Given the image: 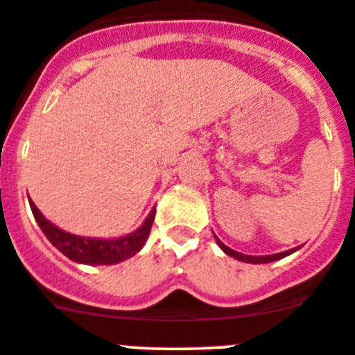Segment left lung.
Returning <instances> with one entry per match:
<instances>
[{"mask_svg": "<svg viewBox=\"0 0 355 355\" xmlns=\"http://www.w3.org/2000/svg\"><path fill=\"white\" fill-rule=\"evenodd\" d=\"M214 237H216V235H214ZM216 242H218L219 248H221L223 251L226 252V254L232 256V258L239 259V261H244V263H254V265H258V263H270V261H277V259L286 258V256L293 254V252L298 251V249H300V248H295V249H289V251L277 252V254H270V256H249V254H242V252L234 251V249H230V248H228V245L223 244V242L219 241L218 237H216Z\"/></svg>", "mask_w": 355, "mask_h": 355, "instance_id": "obj_1", "label": "left lung"}]
</instances>
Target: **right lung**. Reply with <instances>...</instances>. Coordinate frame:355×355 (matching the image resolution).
Segmentation results:
<instances>
[{
	"label": "right lung",
	"instance_id": "right-lung-1",
	"mask_svg": "<svg viewBox=\"0 0 355 355\" xmlns=\"http://www.w3.org/2000/svg\"><path fill=\"white\" fill-rule=\"evenodd\" d=\"M29 205H31L36 223L40 225L45 237L52 242L53 248L59 249L71 261L83 263V265H114V263L132 258L146 244L155 219L153 207L143 225L132 234L118 239H89L67 234V232L57 228L49 219H45V216L38 211L31 198H29Z\"/></svg>",
	"mask_w": 355,
	"mask_h": 355
}]
</instances>
